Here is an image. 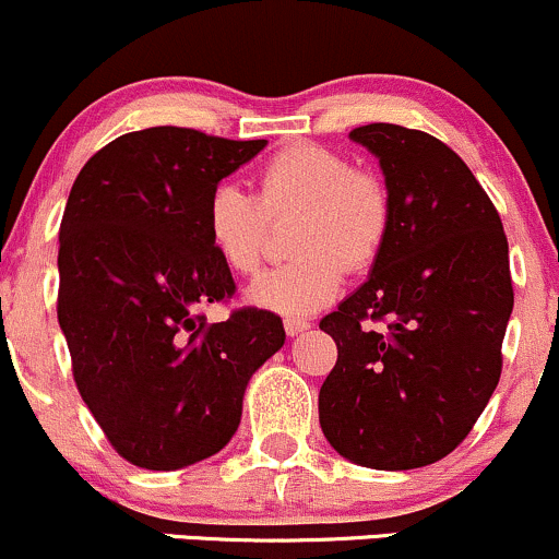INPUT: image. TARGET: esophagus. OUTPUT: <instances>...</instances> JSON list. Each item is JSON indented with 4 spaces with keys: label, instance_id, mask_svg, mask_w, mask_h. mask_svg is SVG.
Here are the masks:
<instances>
[{
    "label": "esophagus",
    "instance_id": "1",
    "mask_svg": "<svg viewBox=\"0 0 559 559\" xmlns=\"http://www.w3.org/2000/svg\"><path fill=\"white\" fill-rule=\"evenodd\" d=\"M284 329H286V334H289V337H297V334H302L305 329H310V324H308V321H299V319H286Z\"/></svg>",
    "mask_w": 559,
    "mask_h": 559
}]
</instances>
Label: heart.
<instances>
[{"mask_svg": "<svg viewBox=\"0 0 559 559\" xmlns=\"http://www.w3.org/2000/svg\"><path fill=\"white\" fill-rule=\"evenodd\" d=\"M299 211L292 249L297 260L262 273L246 289L251 305L308 319L340 295L348 267H367L391 227V195L380 176L350 166L329 146L292 144L260 171V195L222 181L205 201L211 249L233 273L251 275L262 264L270 219Z\"/></svg>", "mask_w": 559, "mask_h": 559, "instance_id": "b5f03b06", "label": "heart"}]
</instances>
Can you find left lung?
<instances>
[{"label": "left lung", "mask_w": 559, "mask_h": 559, "mask_svg": "<svg viewBox=\"0 0 559 559\" xmlns=\"http://www.w3.org/2000/svg\"><path fill=\"white\" fill-rule=\"evenodd\" d=\"M350 139L378 157L391 227L369 278L319 324L337 343L319 420L350 463L404 472L450 455L496 391L514 308L509 243L448 144L391 122ZM367 318L389 326L361 330Z\"/></svg>", "instance_id": "1"}]
</instances>
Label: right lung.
<instances>
[{
  "label": "right lung",
  "instance_id": "1",
  "mask_svg": "<svg viewBox=\"0 0 559 559\" xmlns=\"http://www.w3.org/2000/svg\"><path fill=\"white\" fill-rule=\"evenodd\" d=\"M264 144L146 128L98 150L69 192L58 324L82 402L139 468L174 472L225 448L251 374L286 340L270 310L201 316L235 292L205 201Z\"/></svg>",
  "mask_w": 559,
  "mask_h": 559
}]
</instances>
